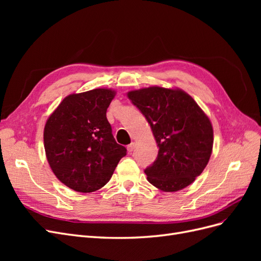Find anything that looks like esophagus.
<instances>
[{"label":"esophagus","instance_id":"1","mask_svg":"<svg viewBox=\"0 0 261 261\" xmlns=\"http://www.w3.org/2000/svg\"><path fill=\"white\" fill-rule=\"evenodd\" d=\"M134 148H135V143H130V144L127 146V151H128V152L134 151Z\"/></svg>","mask_w":261,"mask_h":261}]
</instances>
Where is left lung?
<instances>
[{
	"label": "left lung",
	"instance_id": "8db88e82",
	"mask_svg": "<svg viewBox=\"0 0 261 261\" xmlns=\"http://www.w3.org/2000/svg\"><path fill=\"white\" fill-rule=\"evenodd\" d=\"M146 117L159 147L155 161L145 170L147 179L163 192L191 185L207 167L213 146L209 117L180 89L149 87L127 93Z\"/></svg>",
	"mask_w": 261,
	"mask_h": 261
}]
</instances>
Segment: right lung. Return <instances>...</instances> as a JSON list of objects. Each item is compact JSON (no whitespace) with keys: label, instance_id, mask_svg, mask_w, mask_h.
Wrapping results in <instances>:
<instances>
[{"label":"right lung","instance_id":"add662e5","mask_svg":"<svg viewBox=\"0 0 261 261\" xmlns=\"http://www.w3.org/2000/svg\"><path fill=\"white\" fill-rule=\"evenodd\" d=\"M115 91L98 88L63 99L44 126L43 141L50 168L63 184L80 193L103 187L126 155L108 122Z\"/></svg>","mask_w":261,"mask_h":261}]
</instances>
